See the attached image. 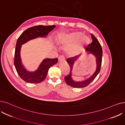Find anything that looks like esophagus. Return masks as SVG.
Listing matches in <instances>:
<instances>
[{
	"label": "esophagus",
	"mask_w": 125,
	"mask_h": 125,
	"mask_svg": "<svg viewBox=\"0 0 125 125\" xmlns=\"http://www.w3.org/2000/svg\"><path fill=\"white\" fill-rule=\"evenodd\" d=\"M64 59H65V58H64V57L63 56H61L58 58V61L59 62H62V61H64Z\"/></svg>",
	"instance_id": "obj_1"
}]
</instances>
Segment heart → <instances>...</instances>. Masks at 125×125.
<instances>
[{
	"label": "heart",
	"instance_id": "b5f03b06",
	"mask_svg": "<svg viewBox=\"0 0 125 125\" xmlns=\"http://www.w3.org/2000/svg\"><path fill=\"white\" fill-rule=\"evenodd\" d=\"M89 38L80 32H72L63 35L59 37V42L64 46H67V50L71 54H76L81 50L83 46L87 44Z\"/></svg>",
	"mask_w": 125,
	"mask_h": 125
}]
</instances>
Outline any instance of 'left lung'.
Returning <instances> with one entry per match:
<instances>
[{"mask_svg": "<svg viewBox=\"0 0 125 125\" xmlns=\"http://www.w3.org/2000/svg\"><path fill=\"white\" fill-rule=\"evenodd\" d=\"M92 39V42L91 44H89L86 49V52L87 54H92L96 58V68L95 71L92 75L88 78L81 82H76L74 81L72 78V69L74 63L78 59L79 55H77L75 57H70L68 58L66 61L70 67V72L68 74V75L64 77L66 83L69 86H71L74 88H83L87 86L88 84L90 83L97 75V74L100 72L101 67L102 61V54L103 51L102 48L99 43L98 40L92 34H91Z\"/></svg>", "mask_w": 125, "mask_h": 125, "instance_id": "left-lung-1", "label": "left lung"}]
</instances>
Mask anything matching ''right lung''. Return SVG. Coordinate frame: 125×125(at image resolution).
I'll list each match as a JSON object with an SVG mask.
<instances>
[{"label": "right lung", "mask_w": 125, "mask_h": 125, "mask_svg": "<svg viewBox=\"0 0 125 125\" xmlns=\"http://www.w3.org/2000/svg\"><path fill=\"white\" fill-rule=\"evenodd\" d=\"M55 26H39L28 28L21 35L16 44L14 56V65L19 76L27 83H37L45 79L49 68L58 62L57 58L44 59L36 70L28 71L23 65L21 57V46L31 40L38 37H46L48 34L55 28Z\"/></svg>", "instance_id": "add662e5"}]
</instances>
